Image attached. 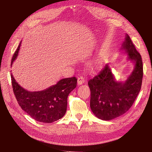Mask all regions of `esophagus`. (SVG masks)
<instances>
[{
	"label": "esophagus",
	"mask_w": 152,
	"mask_h": 152,
	"mask_svg": "<svg viewBox=\"0 0 152 152\" xmlns=\"http://www.w3.org/2000/svg\"><path fill=\"white\" fill-rule=\"evenodd\" d=\"M85 81V76H80L78 77V78H77V84H78L79 85L83 84Z\"/></svg>",
	"instance_id": "esophagus-1"
}]
</instances>
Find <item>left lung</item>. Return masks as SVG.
<instances>
[{
    "label": "left lung",
    "instance_id": "8db88e82",
    "mask_svg": "<svg viewBox=\"0 0 152 152\" xmlns=\"http://www.w3.org/2000/svg\"><path fill=\"white\" fill-rule=\"evenodd\" d=\"M129 59L135 63L134 71L125 82L116 81L109 65L96 71L89 79L90 108L99 119L111 120L126 113L132 106L141 88L143 67L140 53L128 34L122 44Z\"/></svg>",
    "mask_w": 152,
    "mask_h": 152
}]
</instances>
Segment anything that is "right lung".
I'll list each match as a JSON object with an SVG mask.
<instances>
[{"mask_svg": "<svg viewBox=\"0 0 152 152\" xmlns=\"http://www.w3.org/2000/svg\"><path fill=\"white\" fill-rule=\"evenodd\" d=\"M21 42L15 52L11 66L18 56ZM12 86L19 105L27 113L37 122H54L66 114L67 97L76 87V77L60 80L58 83L39 92H29L17 83L11 74Z\"/></svg>", "mask_w": 152, "mask_h": 152, "instance_id": "add662e5", "label": "right lung"}]
</instances>
